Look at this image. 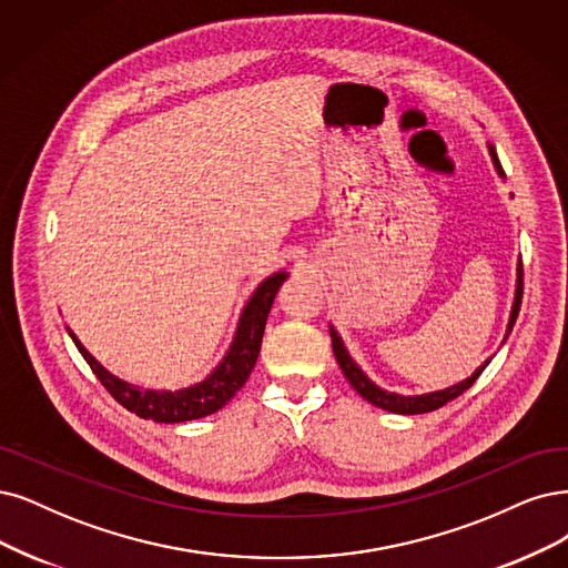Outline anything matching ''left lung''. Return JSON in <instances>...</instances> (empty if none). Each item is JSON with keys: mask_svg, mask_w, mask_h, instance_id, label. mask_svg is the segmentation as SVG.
Returning <instances> with one entry per match:
<instances>
[{"mask_svg": "<svg viewBox=\"0 0 568 568\" xmlns=\"http://www.w3.org/2000/svg\"><path fill=\"white\" fill-rule=\"evenodd\" d=\"M487 150H489V156H491L496 175L503 180V178H506V173H503V168H500V161H498V156H496L494 144L487 142ZM521 285H524V283H521V260H519V262H517V278H515V300H513V306H510V318H508V327H506V337H503V344H506L508 334L513 332V325H515V321H517L519 304H521ZM329 337H332L334 355H337V363H339L344 376L348 379V384H351L355 390H358L367 403H372L374 407H379V409L393 412V414H426V412H433V409H437V407L447 405L449 400H454V397H458L460 393L468 390V388L477 382V376L481 374V369H485V367L491 363V358L485 361V365L477 367V369L468 376V379L458 382V384H454V386H449V388L433 390V393H422V395H403V393H393V390H386V388H382V386H376V384L369 379V376L363 372V367L351 358V353H348V348L344 346V339L339 337V332L334 329V325H329Z\"/></svg>", "mask_w": 568, "mask_h": 568, "instance_id": "left-lung-1", "label": "left lung"}]
</instances>
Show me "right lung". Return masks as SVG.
Returning <instances> with one entry per match:
<instances>
[{
  "label": "right lung",
  "mask_w": 568,
  "mask_h": 568,
  "mask_svg": "<svg viewBox=\"0 0 568 568\" xmlns=\"http://www.w3.org/2000/svg\"><path fill=\"white\" fill-rule=\"evenodd\" d=\"M285 278H287V271H276L257 285V290L252 292V297L241 311L234 339H231L226 353L222 355V361L210 369V374H205L201 382L184 388H175V390L144 388L121 379V376L112 374L108 367H102L93 358L70 327L68 332L74 346L83 355V361L91 365L100 384L108 388L114 400L121 403L125 409L135 412L142 418H152L156 424L194 422V418H203L207 414H215L217 409H222L247 382V376L252 367H255L260 348H262V337H264L271 304L276 300Z\"/></svg>",
  "instance_id": "1"
}]
</instances>
